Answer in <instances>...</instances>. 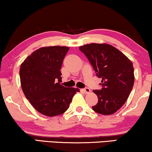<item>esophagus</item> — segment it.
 Segmentation results:
<instances>
[{"label":"esophagus","instance_id":"34e87169","mask_svg":"<svg viewBox=\"0 0 152 152\" xmlns=\"http://www.w3.org/2000/svg\"><path fill=\"white\" fill-rule=\"evenodd\" d=\"M81 91L84 94H88V93H90L91 90L88 88H83L81 89Z\"/></svg>","mask_w":152,"mask_h":152}]
</instances>
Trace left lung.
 Listing matches in <instances>:
<instances>
[{"mask_svg":"<svg viewBox=\"0 0 152 152\" xmlns=\"http://www.w3.org/2000/svg\"><path fill=\"white\" fill-rule=\"evenodd\" d=\"M101 78V90H94L98 102L92 108L102 115H112L125 104L134 82L132 62L107 44H89L79 47Z\"/></svg>","mask_w":152,"mask_h":152,"instance_id":"left-lung-1","label":"left lung"}]
</instances>
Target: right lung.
Here are the masks:
<instances>
[{
    "label": "right lung",
    "mask_w": 152,
    "mask_h": 152,
    "mask_svg": "<svg viewBox=\"0 0 152 152\" xmlns=\"http://www.w3.org/2000/svg\"><path fill=\"white\" fill-rule=\"evenodd\" d=\"M67 47H45L32 52L20 69L21 87L27 99L36 110L53 117L67 110L79 89L60 84L63 60Z\"/></svg>",
    "instance_id": "obj_1"
}]
</instances>
